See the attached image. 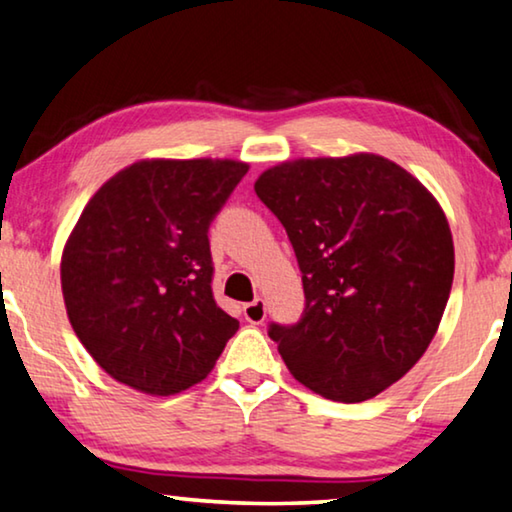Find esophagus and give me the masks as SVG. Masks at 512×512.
Returning a JSON list of instances; mask_svg holds the SVG:
<instances>
[{
    "mask_svg": "<svg viewBox=\"0 0 512 512\" xmlns=\"http://www.w3.org/2000/svg\"><path fill=\"white\" fill-rule=\"evenodd\" d=\"M243 317L248 319L250 324H262L266 317V303L264 299H255L243 305Z\"/></svg>",
    "mask_w": 512,
    "mask_h": 512,
    "instance_id": "esophagus-1",
    "label": "esophagus"
}]
</instances>
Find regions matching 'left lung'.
<instances>
[{
  "mask_svg": "<svg viewBox=\"0 0 512 512\" xmlns=\"http://www.w3.org/2000/svg\"><path fill=\"white\" fill-rule=\"evenodd\" d=\"M255 193L285 227L303 280L299 322L269 326L282 361L329 400L375 398L414 368L446 310L455 250L444 211L375 154L282 163Z\"/></svg>",
  "mask_w": 512,
  "mask_h": 512,
  "instance_id": "obj_1",
  "label": "left lung"
}]
</instances>
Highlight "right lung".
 Returning a JSON list of instances; mask_svg holds the SVG:
<instances>
[{"mask_svg": "<svg viewBox=\"0 0 512 512\" xmlns=\"http://www.w3.org/2000/svg\"><path fill=\"white\" fill-rule=\"evenodd\" d=\"M246 172L239 160H140L82 211L61 292L75 335L121 384L186 391L239 329L213 299L209 227Z\"/></svg>", "mask_w": 512, "mask_h": 512, "instance_id": "obj_1", "label": "right lung"}]
</instances>
